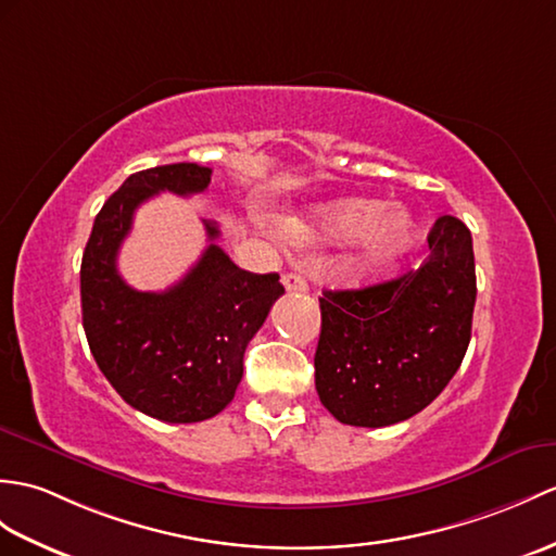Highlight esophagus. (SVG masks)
Returning <instances> with one entry per match:
<instances>
[{
  "label": "esophagus",
  "instance_id": "obj_1",
  "mask_svg": "<svg viewBox=\"0 0 556 556\" xmlns=\"http://www.w3.org/2000/svg\"><path fill=\"white\" fill-rule=\"evenodd\" d=\"M281 281H283V287H287V291H295V293H305L307 291L305 277L295 275V273H287V275L281 277Z\"/></svg>",
  "mask_w": 556,
  "mask_h": 556
}]
</instances>
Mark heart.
Segmentation results:
<instances>
[{"mask_svg": "<svg viewBox=\"0 0 556 556\" xmlns=\"http://www.w3.org/2000/svg\"><path fill=\"white\" fill-rule=\"evenodd\" d=\"M283 237L293 247L345 243L363 239V261L381 267L405 255L417 239V223L405 208H386L381 201L339 199L315 205L283 223Z\"/></svg>", "mask_w": 556, "mask_h": 556, "instance_id": "1", "label": "heart"}]
</instances>
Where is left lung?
Segmentation results:
<instances>
[{"instance_id": "left-lung-1", "label": "left lung", "mask_w": 556, "mask_h": 556, "mask_svg": "<svg viewBox=\"0 0 556 556\" xmlns=\"http://www.w3.org/2000/svg\"><path fill=\"white\" fill-rule=\"evenodd\" d=\"M429 257L391 281L321 291L315 389L341 424L391 426L415 417L455 377L471 341V231L443 215Z\"/></svg>"}]
</instances>
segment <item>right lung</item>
<instances>
[{"label":"right lung","mask_w":556,"mask_h":556,"mask_svg":"<svg viewBox=\"0 0 556 556\" xmlns=\"http://www.w3.org/2000/svg\"><path fill=\"white\" fill-rule=\"evenodd\" d=\"M211 167L173 163L130 175L99 211L83 253V327L103 377L144 415L193 424L215 417L237 393L243 353L283 293L279 275H253L217 247L219 229L203 219L208 247L165 291H137L118 273V251L135 211L159 191H205Z\"/></svg>","instance_id":"obj_1"}]
</instances>
